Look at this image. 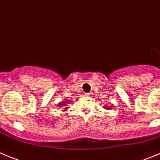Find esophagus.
<instances>
[{"label": "esophagus", "instance_id": "1", "mask_svg": "<svg viewBox=\"0 0 160 160\" xmlns=\"http://www.w3.org/2000/svg\"><path fill=\"white\" fill-rule=\"evenodd\" d=\"M84 94V96H87V97H89V96L91 95V93H85V94Z\"/></svg>", "mask_w": 160, "mask_h": 160}]
</instances>
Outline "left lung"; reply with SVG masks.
<instances>
[{
  "instance_id": "obj_1",
  "label": "left lung",
  "mask_w": 160,
  "mask_h": 160,
  "mask_svg": "<svg viewBox=\"0 0 160 160\" xmlns=\"http://www.w3.org/2000/svg\"><path fill=\"white\" fill-rule=\"evenodd\" d=\"M111 107H112L111 105H109V106H108H108L105 105V106H104V108H105V109H108V108H112Z\"/></svg>"
}]
</instances>
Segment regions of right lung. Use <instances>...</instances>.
Masks as SVG:
<instances>
[{
    "label": "right lung",
    "mask_w": 160,
    "mask_h": 160,
    "mask_svg": "<svg viewBox=\"0 0 160 160\" xmlns=\"http://www.w3.org/2000/svg\"><path fill=\"white\" fill-rule=\"evenodd\" d=\"M69 101H68V100H66V101H63V102H60V103H59L60 107L62 106V107H63V108H64V109H63V112H66V110H67V108H69V107H67V105H68V104H69Z\"/></svg>",
    "instance_id": "add662e5"
}]
</instances>
